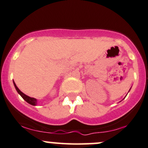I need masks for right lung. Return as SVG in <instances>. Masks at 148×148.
I'll list each match as a JSON object with an SVG mask.
<instances>
[{
	"instance_id": "add662e5",
	"label": "right lung",
	"mask_w": 148,
	"mask_h": 148,
	"mask_svg": "<svg viewBox=\"0 0 148 148\" xmlns=\"http://www.w3.org/2000/svg\"><path fill=\"white\" fill-rule=\"evenodd\" d=\"M14 85L15 88H16V91L18 92V94H19L22 97V98H23V99H24L25 101H27V102H28V103H30V104L33 105V106L36 105V103H37V99H35V98H33V97H30L25 95V94H23V93L19 89H18V88H17V86H16V84H15L14 82Z\"/></svg>"
}]
</instances>
